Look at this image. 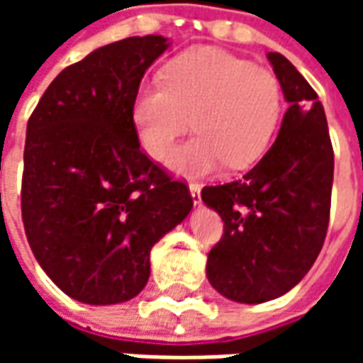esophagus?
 <instances>
[{"label": "esophagus", "instance_id": "obj_1", "mask_svg": "<svg viewBox=\"0 0 363 363\" xmlns=\"http://www.w3.org/2000/svg\"><path fill=\"white\" fill-rule=\"evenodd\" d=\"M189 190H190V196H192V202H194V206L202 204V196H200V190H202V186H200V184H196V182H190Z\"/></svg>", "mask_w": 363, "mask_h": 363}]
</instances>
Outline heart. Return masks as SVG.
<instances>
[{
	"instance_id": "obj_1",
	"label": "heart",
	"mask_w": 363,
	"mask_h": 363,
	"mask_svg": "<svg viewBox=\"0 0 363 363\" xmlns=\"http://www.w3.org/2000/svg\"><path fill=\"white\" fill-rule=\"evenodd\" d=\"M284 108L280 79L216 48H192L163 69V83H142L132 124L143 151L167 161L190 126L198 135L174 153L181 174H208L228 163L255 165L270 147Z\"/></svg>"
}]
</instances>
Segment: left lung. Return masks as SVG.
Listing matches in <instances>:
<instances>
[{"mask_svg":"<svg viewBox=\"0 0 363 363\" xmlns=\"http://www.w3.org/2000/svg\"><path fill=\"white\" fill-rule=\"evenodd\" d=\"M288 111L272 147L241 181L204 186L223 220L206 276L237 303H264L301 281L328 228L335 153L319 96L288 58L268 52Z\"/></svg>","mask_w":363,"mask_h":363,"instance_id":"1","label":"left lung"}]
</instances>
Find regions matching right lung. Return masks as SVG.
<instances>
[{"label": "right lung", "mask_w": 363, "mask_h": 363, "mask_svg": "<svg viewBox=\"0 0 363 363\" xmlns=\"http://www.w3.org/2000/svg\"><path fill=\"white\" fill-rule=\"evenodd\" d=\"M169 48L159 35L106 44L66 67L27 124L21 212L35 259L64 294L114 305L150 280V251L192 210L189 186L142 150L132 101Z\"/></svg>", "instance_id": "1"}]
</instances>
